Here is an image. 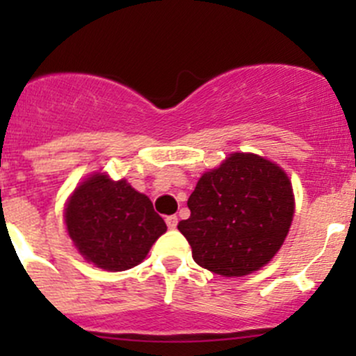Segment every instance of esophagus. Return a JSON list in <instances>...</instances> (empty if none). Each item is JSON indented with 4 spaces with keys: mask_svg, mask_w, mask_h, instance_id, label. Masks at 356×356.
<instances>
[{
    "mask_svg": "<svg viewBox=\"0 0 356 356\" xmlns=\"http://www.w3.org/2000/svg\"><path fill=\"white\" fill-rule=\"evenodd\" d=\"M165 222H167V227H168V229H175V227H177L179 218L175 217V215H168V217L165 218Z\"/></svg>",
    "mask_w": 356,
    "mask_h": 356,
    "instance_id": "1",
    "label": "esophagus"
}]
</instances>
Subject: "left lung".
Listing matches in <instances>:
<instances>
[{
	"instance_id": "obj_1",
	"label": "left lung",
	"mask_w": 356,
	"mask_h": 356,
	"mask_svg": "<svg viewBox=\"0 0 356 356\" xmlns=\"http://www.w3.org/2000/svg\"><path fill=\"white\" fill-rule=\"evenodd\" d=\"M191 217L177 229L200 267L241 277L274 258L294 213L293 188L277 163L253 153H232L204 172L189 196Z\"/></svg>"
}]
</instances>
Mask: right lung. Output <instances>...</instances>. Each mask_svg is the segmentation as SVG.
I'll return each instance as SVG.
<instances>
[{"label":"right lung","instance_id":"1","mask_svg":"<svg viewBox=\"0 0 356 356\" xmlns=\"http://www.w3.org/2000/svg\"><path fill=\"white\" fill-rule=\"evenodd\" d=\"M65 224L79 253L110 272L141 264L167 231L148 196L106 174L91 175L75 188L65 208Z\"/></svg>","mask_w":356,"mask_h":356}]
</instances>
